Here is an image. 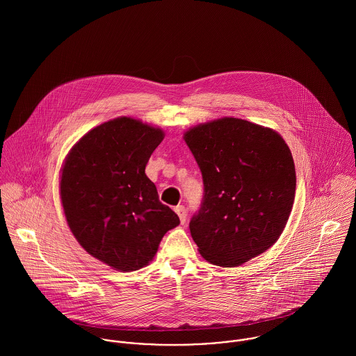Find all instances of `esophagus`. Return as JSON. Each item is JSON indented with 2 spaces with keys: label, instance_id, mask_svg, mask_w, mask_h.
I'll return each instance as SVG.
<instances>
[{
  "label": "esophagus",
  "instance_id": "34e87169",
  "mask_svg": "<svg viewBox=\"0 0 356 356\" xmlns=\"http://www.w3.org/2000/svg\"><path fill=\"white\" fill-rule=\"evenodd\" d=\"M175 212H177V215L179 216L181 223L185 225V222H186V208H185L184 205H177V207H175Z\"/></svg>",
  "mask_w": 356,
  "mask_h": 356
}]
</instances>
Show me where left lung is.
Segmentation results:
<instances>
[{
    "label": "left lung",
    "instance_id": "obj_1",
    "mask_svg": "<svg viewBox=\"0 0 356 356\" xmlns=\"http://www.w3.org/2000/svg\"><path fill=\"white\" fill-rule=\"evenodd\" d=\"M184 138L203 175V202L189 223L199 252L236 267L267 251L295 202V163L284 138L237 118L199 124Z\"/></svg>",
    "mask_w": 356,
    "mask_h": 356
}]
</instances>
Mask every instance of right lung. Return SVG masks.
Segmentation results:
<instances>
[{"label":"right lung","mask_w":356,"mask_h":356,"mask_svg":"<svg viewBox=\"0 0 356 356\" xmlns=\"http://www.w3.org/2000/svg\"><path fill=\"white\" fill-rule=\"evenodd\" d=\"M163 130L122 116L86 133L61 168L67 223L88 254L120 271L147 266L163 236L179 225L145 174Z\"/></svg>","instance_id":"obj_1"}]
</instances>
